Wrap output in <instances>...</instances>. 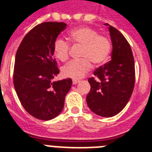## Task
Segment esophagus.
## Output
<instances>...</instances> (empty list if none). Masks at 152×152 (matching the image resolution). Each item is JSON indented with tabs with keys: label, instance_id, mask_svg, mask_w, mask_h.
<instances>
[{
	"label": "esophagus",
	"instance_id": "34e87169",
	"mask_svg": "<svg viewBox=\"0 0 152 152\" xmlns=\"http://www.w3.org/2000/svg\"><path fill=\"white\" fill-rule=\"evenodd\" d=\"M72 83H73V84H77V83H79V80H75V79H74L72 80Z\"/></svg>",
	"mask_w": 152,
	"mask_h": 152
}]
</instances>
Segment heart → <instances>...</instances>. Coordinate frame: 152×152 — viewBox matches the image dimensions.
I'll return each instance as SVG.
<instances>
[{
  "mask_svg": "<svg viewBox=\"0 0 152 152\" xmlns=\"http://www.w3.org/2000/svg\"><path fill=\"white\" fill-rule=\"evenodd\" d=\"M69 42L75 46L80 47L79 57L81 59L70 61L61 69L64 77L73 79L81 78L95 67L101 66L109 59L112 45L110 41L103 36H99L97 31L88 26H81L73 29L68 34ZM53 54L59 61H67L69 56V45L62 39L54 41Z\"/></svg>",
  "mask_w": 152,
  "mask_h": 152,
  "instance_id": "b5f03b06",
  "label": "heart"
}]
</instances>
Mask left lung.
Returning <instances> with one entry per match:
<instances>
[{
  "instance_id": "8db88e82",
  "label": "left lung",
  "mask_w": 152,
  "mask_h": 152,
  "mask_svg": "<svg viewBox=\"0 0 152 152\" xmlns=\"http://www.w3.org/2000/svg\"><path fill=\"white\" fill-rule=\"evenodd\" d=\"M112 42L111 59L94 72L88 79L91 91L87 103L92 112L112 117L121 112L129 102L135 86V64L131 47L123 34L110 24Z\"/></svg>"
}]
</instances>
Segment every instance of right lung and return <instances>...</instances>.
I'll use <instances>...</instances> for the list:
<instances>
[{
  "mask_svg": "<svg viewBox=\"0 0 152 152\" xmlns=\"http://www.w3.org/2000/svg\"><path fill=\"white\" fill-rule=\"evenodd\" d=\"M66 26L63 22L39 24L25 36L16 54L13 84L17 96L26 112L41 120L59 115L72 87L71 78L53 80L59 70L52 46Z\"/></svg>",
  "mask_w": 152,
  "mask_h": 152,
  "instance_id": "1",
  "label": "right lung"
}]
</instances>
